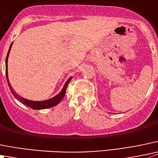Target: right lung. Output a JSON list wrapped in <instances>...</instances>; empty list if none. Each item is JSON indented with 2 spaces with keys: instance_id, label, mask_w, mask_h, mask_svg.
I'll return each instance as SVG.
<instances>
[{
  "instance_id": "add662e5",
  "label": "right lung",
  "mask_w": 158,
  "mask_h": 158,
  "mask_svg": "<svg viewBox=\"0 0 158 158\" xmlns=\"http://www.w3.org/2000/svg\"><path fill=\"white\" fill-rule=\"evenodd\" d=\"M11 45H12V44L10 45V48H9L8 52H7V57H6V77H7V83H8L9 88H10V91H11L12 94L15 96V97L18 100H19L20 102H22L23 104L27 106L30 107V108H31V109H33V110H42V109L49 108V107H52V106H54L57 105L58 103H59V102H60V101L62 100V99H63L64 96H65V92H66V88H67V86H68L69 82H70V80H71L72 78H69V79L66 81V82H65V85H64L63 89H62V90L61 91L60 93H59V94H58L56 96H55V97L48 99V100L38 101H38L28 100V99H24V98L20 96L19 95H18L15 91H14V89H12L11 85H10V82H9L8 77H7V59H8V55H9V52H10Z\"/></svg>"
}]
</instances>
